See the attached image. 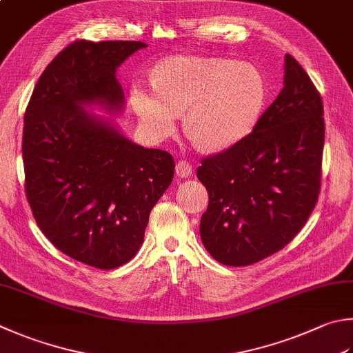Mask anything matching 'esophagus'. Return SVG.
Listing matches in <instances>:
<instances>
[{
	"label": "esophagus",
	"mask_w": 353,
	"mask_h": 353,
	"mask_svg": "<svg viewBox=\"0 0 353 353\" xmlns=\"http://www.w3.org/2000/svg\"><path fill=\"white\" fill-rule=\"evenodd\" d=\"M176 175L179 178H189L192 175V172H194V169H192V164L189 161H185V159H181V161L176 163Z\"/></svg>",
	"instance_id": "1"
}]
</instances>
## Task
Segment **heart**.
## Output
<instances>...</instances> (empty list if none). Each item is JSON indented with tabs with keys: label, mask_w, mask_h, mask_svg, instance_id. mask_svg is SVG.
I'll use <instances>...</instances> for the list:
<instances>
[{
	"label": "heart",
	"mask_w": 353,
	"mask_h": 353,
	"mask_svg": "<svg viewBox=\"0 0 353 353\" xmlns=\"http://www.w3.org/2000/svg\"><path fill=\"white\" fill-rule=\"evenodd\" d=\"M130 103L145 132L157 139L169 137L179 112L188 109L185 130L204 149L219 150L254 130L265 103V83L250 63L174 57L158 65L149 88H132Z\"/></svg>",
	"instance_id": "1"
}]
</instances>
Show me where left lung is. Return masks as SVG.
Returning <instances> with one entry per match:
<instances>
[{
  "label": "left lung",
  "mask_w": 353,
  "mask_h": 353,
  "mask_svg": "<svg viewBox=\"0 0 353 353\" xmlns=\"http://www.w3.org/2000/svg\"><path fill=\"white\" fill-rule=\"evenodd\" d=\"M283 84L252 134L204 158L196 170L209 194L199 235L224 265H249L281 250L303 229L320 194L321 97L289 53Z\"/></svg>",
  "instance_id": "1"
}]
</instances>
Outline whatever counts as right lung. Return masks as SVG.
Masks as SVG:
<instances>
[{
  "instance_id": "obj_1",
  "label": "right lung",
  "mask_w": 353,
  "mask_h": 353,
  "mask_svg": "<svg viewBox=\"0 0 353 353\" xmlns=\"http://www.w3.org/2000/svg\"><path fill=\"white\" fill-rule=\"evenodd\" d=\"M144 48L72 43L39 77L24 115L26 195L38 228L63 254L98 269L135 256L175 174L168 152L145 149L112 118L92 114L124 110L117 69Z\"/></svg>"
}]
</instances>
